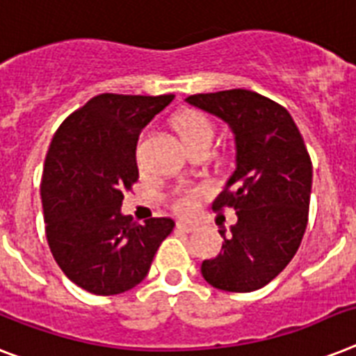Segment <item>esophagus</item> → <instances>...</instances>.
I'll return each instance as SVG.
<instances>
[{
    "instance_id": "1",
    "label": "esophagus",
    "mask_w": 356,
    "mask_h": 356,
    "mask_svg": "<svg viewBox=\"0 0 356 356\" xmlns=\"http://www.w3.org/2000/svg\"><path fill=\"white\" fill-rule=\"evenodd\" d=\"M177 228L181 232H186V234H192L197 230V225L190 223V221H177Z\"/></svg>"
}]
</instances>
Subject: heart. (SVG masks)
Instances as JSON below:
<instances>
[{
    "mask_svg": "<svg viewBox=\"0 0 356 356\" xmlns=\"http://www.w3.org/2000/svg\"><path fill=\"white\" fill-rule=\"evenodd\" d=\"M175 131H177L179 138L183 140V144L188 149L195 148V146H210L213 140V124L212 120L201 111L195 109H188L183 111L175 118ZM143 149H144V138H140L137 143V161L140 164L143 161ZM207 195V188L204 186H186L181 188L173 193L172 197V208L179 213H192L195 212L201 197Z\"/></svg>",
    "mask_w": 356,
    "mask_h": 356,
    "instance_id": "b5f03b06",
    "label": "heart"
}]
</instances>
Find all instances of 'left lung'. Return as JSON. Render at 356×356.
<instances>
[{"instance_id": "obj_1", "label": "left lung", "mask_w": 356, "mask_h": 356, "mask_svg": "<svg viewBox=\"0 0 356 356\" xmlns=\"http://www.w3.org/2000/svg\"><path fill=\"white\" fill-rule=\"evenodd\" d=\"M195 108L223 118L236 135V172L212 204L234 208L238 223L221 254L204 259L201 274L212 287L250 293L273 282L302 243L309 219L313 164L302 133L278 102L248 89L199 93Z\"/></svg>"}]
</instances>
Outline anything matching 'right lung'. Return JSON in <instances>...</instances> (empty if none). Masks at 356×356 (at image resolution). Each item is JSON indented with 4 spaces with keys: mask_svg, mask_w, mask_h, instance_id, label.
<instances>
[{
    "mask_svg": "<svg viewBox=\"0 0 356 356\" xmlns=\"http://www.w3.org/2000/svg\"><path fill=\"white\" fill-rule=\"evenodd\" d=\"M172 100L98 95L51 140L40 186L45 236L58 267L88 293L113 296L138 285L175 227L170 218L137 225L120 213L124 192L138 181V135Z\"/></svg>",
    "mask_w": 356,
    "mask_h": 356,
    "instance_id": "add662e5",
    "label": "right lung"
}]
</instances>
